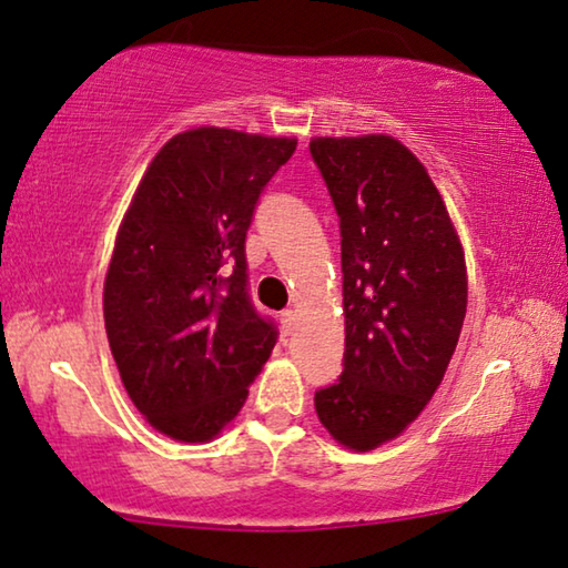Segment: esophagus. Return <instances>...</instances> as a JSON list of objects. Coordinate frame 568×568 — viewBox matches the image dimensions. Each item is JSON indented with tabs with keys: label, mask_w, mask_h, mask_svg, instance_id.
I'll list each match as a JSON object with an SVG mask.
<instances>
[{
	"label": "esophagus",
	"mask_w": 568,
	"mask_h": 568,
	"mask_svg": "<svg viewBox=\"0 0 568 568\" xmlns=\"http://www.w3.org/2000/svg\"><path fill=\"white\" fill-rule=\"evenodd\" d=\"M295 321H298V318H295V311H283L281 313V326H283L285 333L295 331Z\"/></svg>",
	"instance_id": "esophagus-1"
}]
</instances>
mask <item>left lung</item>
Masks as SVG:
<instances>
[{
    "mask_svg": "<svg viewBox=\"0 0 568 568\" xmlns=\"http://www.w3.org/2000/svg\"><path fill=\"white\" fill-rule=\"evenodd\" d=\"M311 156L338 214L346 316L344 372L316 392V412L366 453L443 382L467 311L465 257L427 169L397 139H313Z\"/></svg>",
    "mask_w": 568,
    "mask_h": 568,
    "instance_id": "1",
    "label": "left lung"
}]
</instances>
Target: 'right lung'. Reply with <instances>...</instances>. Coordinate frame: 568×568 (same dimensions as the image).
Returning <instances> with one entry per match:
<instances>
[{
    "instance_id": "add662e5",
    "label": "right lung",
    "mask_w": 568,
    "mask_h": 568,
    "mask_svg": "<svg viewBox=\"0 0 568 568\" xmlns=\"http://www.w3.org/2000/svg\"><path fill=\"white\" fill-rule=\"evenodd\" d=\"M295 139L176 133L143 174L103 287L111 354L136 409L179 443L237 417L277 341L247 291L245 237Z\"/></svg>"
}]
</instances>
